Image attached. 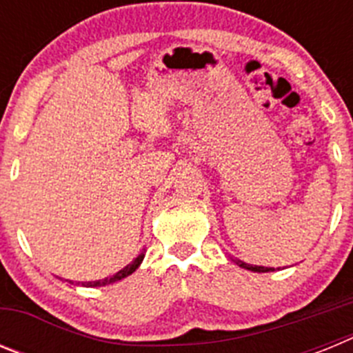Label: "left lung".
I'll list each match as a JSON object with an SVG mask.
<instances>
[{"label": "left lung", "mask_w": 353, "mask_h": 353, "mask_svg": "<svg viewBox=\"0 0 353 353\" xmlns=\"http://www.w3.org/2000/svg\"><path fill=\"white\" fill-rule=\"evenodd\" d=\"M235 263L239 265V267H242V269H248V270H252V272H270V267H258V265H249V263H244V261L240 260H235Z\"/></svg>", "instance_id": "left-lung-1"}]
</instances>
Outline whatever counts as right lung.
<instances>
[{
    "instance_id": "1",
    "label": "right lung",
    "mask_w": 353,
    "mask_h": 353,
    "mask_svg": "<svg viewBox=\"0 0 353 353\" xmlns=\"http://www.w3.org/2000/svg\"><path fill=\"white\" fill-rule=\"evenodd\" d=\"M143 258H145V252H141L138 258H134L132 261H130L127 267H123V269L120 270V272H117L114 276H109V277H104V279H99V281H88V283H83V286H88V288H95V286H105V285H111V283H117L120 281V279H123V277L130 276V274L134 272V270L138 269L139 265H141Z\"/></svg>"
}]
</instances>
